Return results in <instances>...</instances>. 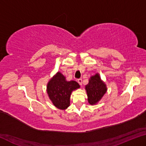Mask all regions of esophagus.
I'll list each match as a JSON object with an SVG mask.
<instances>
[{
	"instance_id": "obj_1",
	"label": "esophagus",
	"mask_w": 146,
	"mask_h": 146,
	"mask_svg": "<svg viewBox=\"0 0 146 146\" xmlns=\"http://www.w3.org/2000/svg\"><path fill=\"white\" fill-rule=\"evenodd\" d=\"M77 82H78V83L80 85H82V80L81 78H79V79H78L77 80Z\"/></svg>"
}]
</instances>
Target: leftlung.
<instances>
[{"label":"left lung","instance_id":"1","mask_svg":"<svg viewBox=\"0 0 146 146\" xmlns=\"http://www.w3.org/2000/svg\"><path fill=\"white\" fill-rule=\"evenodd\" d=\"M88 102L90 104H95L106 93L107 88L105 84L101 80L98 74L91 76L88 84L86 86Z\"/></svg>","mask_w":146,"mask_h":146}]
</instances>
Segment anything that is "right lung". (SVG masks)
<instances>
[{
	"label": "right lung",
	"instance_id": "1",
	"mask_svg": "<svg viewBox=\"0 0 146 146\" xmlns=\"http://www.w3.org/2000/svg\"><path fill=\"white\" fill-rule=\"evenodd\" d=\"M79 88L77 82L67 81L62 74L58 72L48 82L47 92L54 106L60 110H65L70 106L71 92Z\"/></svg>",
	"mask_w": 146,
	"mask_h": 146
}]
</instances>
